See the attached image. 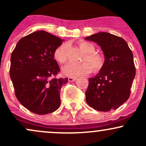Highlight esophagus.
<instances>
[{"mask_svg":"<svg viewBox=\"0 0 146 146\" xmlns=\"http://www.w3.org/2000/svg\"><path fill=\"white\" fill-rule=\"evenodd\" d=\"M68 81L69 82H74L75 80H76V78H71V77H69V78H68Z\"/></svg>","mask_w":146,"mask_h":146,"instance_id":"1","label":"esophagus"}]
</instances>
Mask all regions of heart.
I'll return each instance as SVG.
<instances>
[{
  "label": "heart",
  "mask_w": 146,
  "mask_h": 146,
  "mask_svg": "<svg viewBox=\"0 0 146 146\" xmlns=\"http://www.w3.org/2000/svg\"><path fill=\"white\" fill-rule=\"evenodd\" d=\"M78 45L85 53L81 60L83 63L79 64H68L63 68L64 74L71 78H76L89 74L92 69L95 73L101 71L105 64V58L103 55L95 51L94 45L88 42H79ZM53 57L58 62L62 64L67 62L68 59V44L63 43L56 47L53 52Z\"/></svg>",
  "instance_id": "1"
}]
</instances>
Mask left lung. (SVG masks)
I'll list each match as a JSON object with an SVG mask.
<instances>
[{
  "label": "left lung",
  "instance_id": "1",
  "mask_svg": "<svg viewBox=\"0 0 146 146\" xmlns=\"http://www.w3.org/2000/svg\"><path fill=\"white\" fill-rule=\"evenodd\" d=\"M85 39L98 43L105 57L103 68L88 79L86 103L99 111L117 109L130 97L135 77L132 51L123 38L109 33L99 32Z\"/></svg>",
  "mask_w": 146,
  "mask_h": 146
}]
</instances>
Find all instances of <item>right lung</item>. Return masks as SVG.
Segmentation results:
<instances>
[{
	"label": "right lung",
	"mask_w": 146,
	"mask_h": 146,
	"mask_svg": "<svg viewBox=\"0 0 146 146\" xmlns=\"http://www.w3.org/2000/svg\"><path fill=\"white\" fill-rule=\"evenodd\" d=\"M62 40L44 31L22 38L11 56L9 75L18 101L38 115L60 107V90L68 78H57L60 67L53 52Z\"/></svg>",
	"instance_id": "add662e5"
}]
</instances>
